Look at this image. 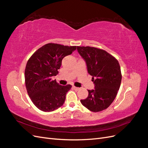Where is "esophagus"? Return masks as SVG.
<instances>
[{
  "instance_id": "34e87169",
  "label": "esophagus",
  "mask_w": 148,
  "mask_h": 148,
  "mask_svg": "<svg viewBox=\"0 0 148 148\" xmlns=\"http://www.w3.org/2000/svg\"><path fill=\"white\" fill-rule=\"evenodd\" d=\"M73 88L75 89V90H77H77H78V89H79V88H78V87H76V86H73Z\"/></svg>"
}]
</instances>
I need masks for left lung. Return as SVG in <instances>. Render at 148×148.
Listing matches in <instances>:
<instances>
[{"mask_svg": "<svg viewBox=\"0 0 148 148\" xmlns=\"http://www.w3.org/2000/svg\"><path fill=\"white\" fill-rule=\"evenodd\" d=\"M77 50L86 62L95 84V89L88 90V96L80 101L94 112L105 110L115 99L120 86L122 74L119 62L102 49L77 46Z\"/></svg>", "mask_w": 148, "mask_h": 148, "instance_id": "1", "label": "left lung"}]
</instances>
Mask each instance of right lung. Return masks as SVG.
<instances>
[{"label": "right lung", "instance_id": "obj_1", "mask_svg": "<svg viewBox=\"0 0 148 148\" xmlns=\"http://www.w3.org/2000/svg\"><path fill=\"white\" fill-rule=\"evenodd\" d=\"M76 48L49 43L38 49L29 58L25 71L26 88L30 99L39 110L52 112L64 104L71 85L62 86L52 77L59 73L62 59Z\"/></svg>", "mask_w": 148, "mask_h": 148}]
</instances>
